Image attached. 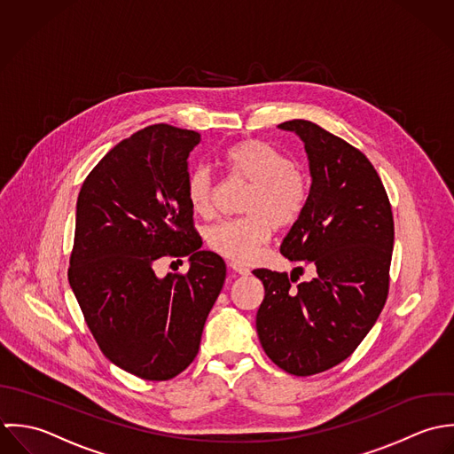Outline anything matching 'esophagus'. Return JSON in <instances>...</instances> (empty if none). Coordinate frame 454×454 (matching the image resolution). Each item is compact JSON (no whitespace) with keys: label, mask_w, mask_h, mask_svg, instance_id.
<instances>
[{"label":"esophagus","mask_w":454,"mask_h":454,"mask_svg":"<svg viewBox=\"0 0 454 454\" xmlns=\"http://www.w3.org/2000/svg\"><path fill=\"white\" fill-rule=\"evenodd\" d=\"M230 269L233 270L235 273H239V275H249V269L247 267H244V265H240V263H237V262H231L230 263Z\"/></svg>","instance_id":"1"}]
</instances>
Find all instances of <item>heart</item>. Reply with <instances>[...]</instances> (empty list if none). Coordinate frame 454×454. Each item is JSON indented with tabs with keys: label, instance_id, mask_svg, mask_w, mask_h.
Segmentation results:
<instances>
[{
	"label": "heart",
	"instance_id": "heart-1",
	"mask_svg": "<svg viewBox=\"0 0 454 454\" xmlns=\"http://www.w3.org/2000/svg\"><path fill=\"white\" fill-rule=\"evenodd\" d=\"M221 163L231 179L251 184L242 201L244 217L228 219L212 226L207 242L217 254L239 262H251L262 246L272 239L273 226L294 224L307 208L310 184L293 158L258 138H244L230 145ZM185 196L194 214H215V181L207 167L191 170Z\"/></svg>",
	"mask_w": 454,
	"mask_h": 454
}]
</instances>
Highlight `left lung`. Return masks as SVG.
Segmentation results:
<instances>
[{
	"label": "left lung",
	"instance_id": "left-lung-1",
	"mask_svg": "<svg viewBox=\"0 0 454 454\" xmlns=\"http://www.w3.org/2000/svg\"><path fill=\"white\" fill-rule=\"evenodd\" d=\"M278 126L303 140L312 176L307 208L280 254L316 275L300 282L296 273L254 270L265 286L256 330L278 368L314 375L348 360L375 325L389 291L395 224L387 192L360 149L310 121Z\"/></svg>",
	"mask_w": 454,
	"mask_h": 454
}]
</instances>
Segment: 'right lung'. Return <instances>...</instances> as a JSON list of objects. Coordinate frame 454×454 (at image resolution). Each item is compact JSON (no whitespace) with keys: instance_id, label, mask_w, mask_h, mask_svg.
I'll return each instance as SVG.
<instances>
[{"instance_id":"obj_1","label":"right lung","mask_w":454,"mask_h":454,"mask_svg":"<svg viewBox=\"0 0 454 454\" xmlns=\"http://www.w3.org/2000/svg\"><path fill=\"white\" fill-rule=\"evenodd\" d=\"M198 131L153 124L119 142L81 187L68 280L101 353L145 379L170 380L198 355L226 265L201 251L185 196ZM189 257L158 279L153 263Z\"/></svg>"}]
</instances>
